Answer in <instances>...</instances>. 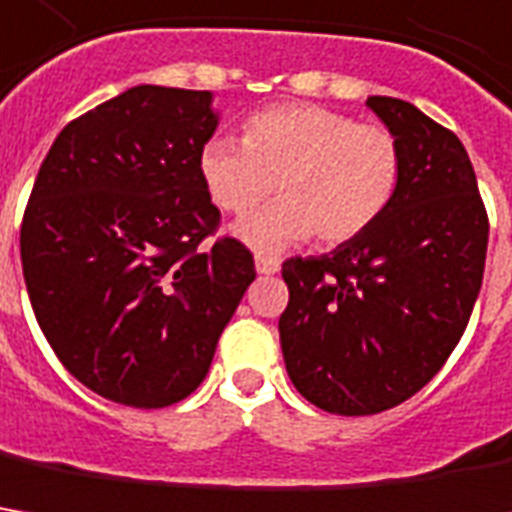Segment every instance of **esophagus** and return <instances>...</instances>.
Returning a JSON list of instances; mask_svg holds the SVG:
<instances>
[{
    "instance_id": "obj_1",
    "label": "esophagus",
    "mask_w": 512,
    "mask_h": 512,
    "mask_svg": "<svg viewBox=\"0 0 512 512\" xmlns=\"http://www.w3.org/2000/svg\"><path fill=\"white\" fill-rule=\"evenodd\" d=\"M256 270H259L262 276H273V273H279L281 270V262L276 256H264V253H259V256H256Z\"/></svg>"
}]
</instances>
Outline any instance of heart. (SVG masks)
Instances as JSON below:
<instances>
[{"label": "heart", "instance_id": "heart-1", "mask_svg": "<svg viewBox=\"0 0 512 512\" xmlns=\"http://www.w3.org/2000/svg\"><path fill=\"white\" fill-rule=\"evenodd\" d=\"M400 174L392 129L312 104L262 109L245 120L242 143L214 137L200 152L202 185L225 214H248L276 185L281 200L236 225V236L259 250L312 233L324 245H344L386 214Z\"/></svg>", "mask_w": 512, "mask_h": 512}]
</instances>
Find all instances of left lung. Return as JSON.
I'll return each mask as SVG.
<instances>
[{
    "mask_svg": "<svg viewBox=\"0 0 512 512\" xmlns=\"http://www.w3.org/2000/svg\"><path fill=\"white\" fill-rule=\"evenodd\" d=\"M366 106L403 152L392 205L332 253L281 264L287 375L312 406L344 417L400 406L440 372L488 256V211L459 137L400 98Z\"/></svg>",
    "mask_w": 512,
    "mask_h": 512,
    "instance_id": "left-lung-1",
    "label": "left lung"
}]
</instances>
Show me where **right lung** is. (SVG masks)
<instances>
[{
  "label": "right lung",
  "mask_w": 512,
  "mask_h": 512,
  "mask_svg": "<svg viewBox=\"0 0 512 512\" xmlns=\"http://www.w3.org/2000/svg\"><path fill=\"white\" fill-rule=\"evenodd\" d=\"M211 92L140 87L61 129L22 219L27 296L75 380L112 403L166 408L200 386L256 279L219 236L200 177Z\"/></svg>",
  "instance_id": "1"
}]
</instances>
